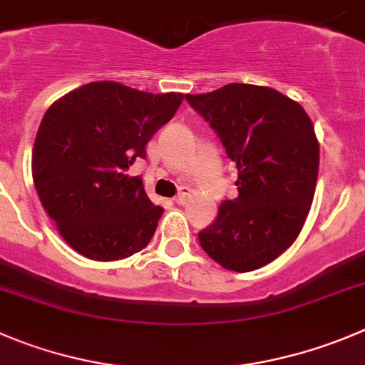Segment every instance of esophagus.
Segmentation results:
<instances>
[{
	"label": "esophagus",
	"instance_id": "obj_1",
	"mask_svg": "<svg viewBox=\"0 0 365 365\" xmlns=\"http://www.w3.org/2000/svg\"><path fill=\"white\" fill-rule=\"evenodd\" d=\"M188 197H190V190L188 188H182L179 192V195L173 197V202H175V204H186Z\"/></svg>",
	"mask_w": 365,
	"mask_h": 365
}]
</instances>
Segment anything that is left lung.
<instances>
[{
	"label": "left lung",
	"instance_id": "1",
	"mask_svg": "<svg viewBox=\"0 0 365 365\" xmlns=\"http://www.w3.org/2000/svg\"><path fill=\"white\" fill-rule=\"evenodd\" d=\"M186 100L238 168V197L199 232L200 247L224 269L251 272L283 255L307 220L319 172L314 125L299 103L262 86L227 84Z\"/></svg>",
	"mask_w": 365,
	"mask_h": 365
}]
</instances>
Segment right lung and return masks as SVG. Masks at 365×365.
Instances as JSON below:
<instances>
[{"instance_id": "add662e5", "label": "right lung", "mask_w": 365, "mask_h": 365, "mask_svg": "<svg viewBox=\"0 0 365 365\" xmlns=\"http://www.w3.org/2000/svg\"><path fill=\"white\" fill-rule=\"evenodd\" d=\"M182 98L91 82L46 110L34 143V185L78 255L114 262L147 247L163 207L148 199L140 175H128V166L147 158V143Z\"/></svg>"}]
</instances>
